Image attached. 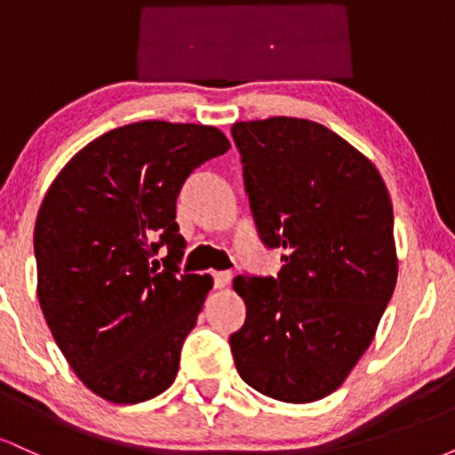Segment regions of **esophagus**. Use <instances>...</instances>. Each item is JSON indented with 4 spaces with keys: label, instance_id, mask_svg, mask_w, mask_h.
Masks as SVG:
<instances>
[{
    "label": "esophagus",
    "instance_id": "obj_1",
    "mask_svg": "<svg viewBox=\"0 0 455 455\" xmlns=\"http://www.w3.org/2000/svg\"><path fill=\"white\" fill-rule=\"evenodd\" d=\"M231 271H216V274H213V286H216V289H227L228 284H231Z\"/></svg>",
    "mask_w": 455,
    "mask_h": 455
}]
</instances>
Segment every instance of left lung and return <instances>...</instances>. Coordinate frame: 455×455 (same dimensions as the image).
<instances>
[{"instance_id":"1","label":"left lung","mask_w":455,"mask_h":455,"mask_svg":"<svg viewBox=\"0 0 455 455\" xmlns=\"http://www.w3.org/2000/svg\"><path fill=\"white\" fill-rule=\"evenodd\" d=\"M243 186L260 242L284 250L278 278L237 275L245 323L228 338L239 377L274 400L336 391L394 295V210L377 166L297 117L237 122Z\"/></svg>"}]
</instances>
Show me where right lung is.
<instances>
[{
	"label": "right lung",
	"mask_w": 455,
	"mask_h": 455,
	"mask_svg": "<svg viewBox=\"0 0 455 455\" xmlns=\"http://www.w3.org/2000/svg\"><path fill=\"white\" fill-rule=\"evenodd\" d=\"M228 148L213 126L128 124L85 145L46 192L34 228L40 307L70 368L100 398L137 404L173 385L213 284L180 274L177 196Z\"/></svg>",
	"instance_id": "obj_1"
}]
</instances>
